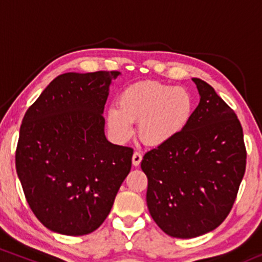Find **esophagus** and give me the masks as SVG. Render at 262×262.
I'll use <instances>...</instances> for the list:
<instances>
[{
	"label": "esophagus",
	"instance_id": "obj_1",
	"mask_svg": "<svg viewBox=\"0 0 262 262\" xmlns=\"http://www.w3.org/2000/svg\"><path fill=\"white\" fill-rule=\"evenodd\" d=\"M141 159H143V155H141V152H139V151H134L133 158H132V161H133L134 166H138V165L140 164Z\"/></svg>",
	"mask_w": 262,
	"mask_h": 262
}]
</instances>
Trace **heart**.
Masks as SVG:
<instances>
[{
	"label": "heart",
	"instance_id": "heart-1",
	"mask_svg": "<svg viewBox=\"0 0 262 262\" xmlns=\"http://www.w3.org/2000/svg\"><path fill=\"white\" fill-rule=\"evenodd\" d=\"M118 108L108 112V128L121 141L133 134L132 122H138L139 138L148 145L166 144L187 127L194 110L187 89L159 81H139L122 90Z\"/></svg>",
	"mask_w": 262,
	"mask_h": 262
}]
</instances>
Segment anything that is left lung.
<instances>
[{"mask_svg": "<svg viewBox=\"0 0 262 262\" xmlns=\"http://www.w3.org/2000/svg\"><path fill=\"white\" fill-rule=\"evenodd\" d=\"M192 81L200 103L187 127L141 160L150 214L167 235L181 239L203 235L223 223L246 166L235 112L212 86L196 77Z\"/></svg>", "mask_w": 262, "mask_h": 262, "instance_id": "1", "label": "left lung"}]
</instances>
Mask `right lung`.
<instances>
[{
    "mask_svg": "<svg viewBox=\"0 0 262 262\" xmlns=\"http://www.w3.org/2000/svg\"><path fill=\"white\" fill-rule=\"evenodd\" d=\"M118 75H59L25 114L16 170L35 217L55 233L97 229L130 171L133 149L107 140L102 116Z\"/></svg>",
    "mask_w": 262,
    "mask_h": 262,
    "instance_id": "1",
    "label": "right lung"
}]
</instances>
